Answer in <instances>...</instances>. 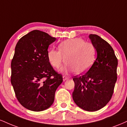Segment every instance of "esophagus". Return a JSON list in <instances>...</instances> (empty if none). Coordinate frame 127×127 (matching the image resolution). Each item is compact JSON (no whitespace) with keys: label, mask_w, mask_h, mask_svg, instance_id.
Instances as JSON below:
<instances>
[{"label":"esophagus","mask_w":127,"mask_h":127,"mask_svg":"<svg viewBox=\"0 0 127 127\" xmlns=\"http://www.w3.org/2000/svg\"><path fill=\"white\" fill-rule=\"evenodd\" d=\"M68 79V76H63V81H66L67 79Z\"/></svg>","instance_id":"34e87169"}]
</instances>
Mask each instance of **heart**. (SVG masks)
<instances>
[{"mask_svg":"<svg viewBox=\"0 0 127 127\" xmlns=\"http://www.w3.org/2000/svg\"><path fill=\"white\" fill-rule=\"evenodd\" d=\"M59 50L52 49L48 51V58L51 65L59 68L65 60L67 64L60 69L62 72L74 71L82 74L88 70L95 59L94 46L81 38L64 40L59 45Z\"/></svg>","mask_w":127,"mask_h":127,"instance_id":"b5f03b06","label":"heart"}]
</instances>
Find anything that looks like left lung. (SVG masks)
I'll return each instance as SVG.
<instances>
[{"label":"left lung","mask_w":127,"mask_h":127,"mask_svg":"<svg viewBox=\"0 0 127 127\" xmlns=\"http://www.w3.org/2000/svg\"><path fill=\"white\" fill-rule=\"evenodd\" d=\"M97 51V58L89 70L73 79V101L89 112L100 110L108 103L117 80L118 59L112 46L97 34L89 35Z\"/></svg>","instance_id":"left-lung-1"}]
</instances>
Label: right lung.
I'll use <instances>...</instances> for the list:
<instances>
[{
  "instance_id": "1",
  "label": "right lung",
  "mask_w": 127,
  "mask_h": 127,
  "mask_svg": "<svg viewBox=\"0 0 127 127\" xmlns=\"http://www.w3.org/2000/svg\"><path fill=\"white\" fill-rule=\"evenodd\" d=\"M56 38L33 30L17 42L11 62V84L23 107L40 112L53 104L55 93L63 82L48 58V48Z\"/></svg>"
}]
</instances>
